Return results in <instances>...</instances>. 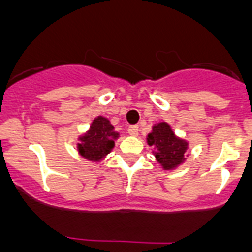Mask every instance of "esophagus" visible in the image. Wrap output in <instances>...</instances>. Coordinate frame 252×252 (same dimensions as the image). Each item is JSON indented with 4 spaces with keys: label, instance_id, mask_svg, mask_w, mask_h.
<instances>
[{
    "label": "esophagus",
    "instance_id": "esophagus-1",
    "mask_svg": "<svg viewBox=\"0 0 252 252\" xmlns=\"http://www.w3.org/2000/svg\"><path fill=\"white\" fill-rule=\"evenodd\" d=\"M127 131L131 136H137V135H139V126H137V125H132V126L128 127Z\"/></svg>",
    "mask_w": 252,
    "mask_h": 252
}]
</instances>
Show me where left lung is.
Returning <instances> with one entry per match:
<instances>
[{
  "label": "left lung",
  "mask_w": 252,
  "mask_h": 252,
  "mask_svg": "<svg viewBox=\"0 0 252 252\" xmlns=\"http://www.w3.org/2000/svg\"><path fill=\"white\" fill-rule=\"evenodd\" d=\"M148 144L157 149L154 155L165 170L177 168L186 160L188 142L175 136L166 122L154 126L153 131L148 135Z\"/></svg>",
  "instance_id": "1"
}]
</instances>
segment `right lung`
Instances as JSON below:
<instances>
[{
  "mask_svg": "<svg viewBox=\"0 0 252 252\" xmlns=\"http://www.w3.org/2000/svg\"><path fill=\"white\" fill-rule=\"evenodd\" d=\"M119 137L111 122L98 116L93 120L90 130L79 137L78 151L82 157L91 161H99L107 154H110L115 146V140Z\"/></svg>",
  "mask_w": 252,
  "mask_h": 252,
  "instance_id": "1",
  "label": "right lung"
}]
</instances>
